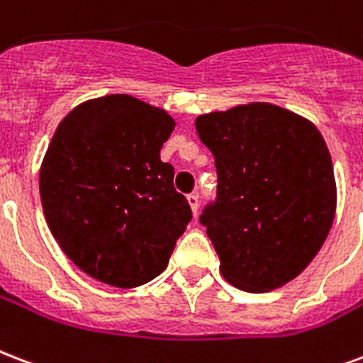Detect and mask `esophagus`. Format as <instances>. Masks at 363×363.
<instances>
[{
    "label": "esophagus",
    "mask_w": 363,
    "mask_h": 363,
    "mask_svg": "<svg viewBox=\"0 0 363 363\" xmlns=\"http://www.w3.org/2000/svg\"><path fill=\"white\" fill-rule=\"evenodd\" d=\"M188 206H190V209H192L194 215L198 213V206H200V200H198V196H196V194H190V196H188Z\"/></svg>",
    "instance_id": "1"
}]
</instances>
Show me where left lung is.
Here are the masks:
<instances>
[{"instance_id":"1","label":"left lung","mask_w":363,"mask_h":363,"mask_svg":"<svg viewBox=\"0 0 363 363\" xmlns=\"http://www.w3.org/2000/svg\"><path fill=\"white\" fill-rule=\"evenodd\" d=\"M217 165V201L201 225L232 286L264 293L297 278L322 249L337 209L333 163L311 120L272 102L196 118Z\"/></svg>"}]
</instances>
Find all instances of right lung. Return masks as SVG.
<instances>
[{
	"mask_svg": "<svg viewBox=\"0 0 363 363\" xmlns=\"http://www.w3.org/2000/svg\"><path fill=\"white\" fill-rule=\"evenodd\" d=\"M175 120L131 95L77 104L40 167L47 226L79 270L131 289L167 268L192 211L160 160Z\"/></svg>",
	"mask_w": 363,
	"mask_h": 363,
	"instance_id": "1",
	"label": "right lung"
}]
</instances>
